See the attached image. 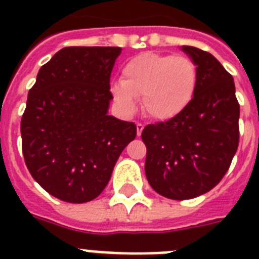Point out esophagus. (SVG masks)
<instances>
[{
    "mask_svg": "<svg viewBox=\"0 0 259 259\" xmlns=\"http://www.w3.org/2000/svg\"><path fill=\"white\" fill-rule=\"evenodd\" d=\"M143 130H144V124H141V123H136L137 136H141V132H143Z\"/></svg>",
    "mask_w": 259,
    "mask_h": 259,
    "instance_id": "34e87169",
    "label": "esophagus"
}]
</instances>
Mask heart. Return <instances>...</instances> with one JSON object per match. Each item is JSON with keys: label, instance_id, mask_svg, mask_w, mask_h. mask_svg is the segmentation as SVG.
Instances as JSON below:
<instances>
[{"label": "heart", "instance_id": "heart-1", "mask_svg": "<svg viewBox=\"0 0 259 259\" xmlns=\"http://www.w3.org/2000/svg\"><path fill=\"white\" fill-rule=\"evenodd\" d=\"M197 83V67L188 57L144 53L125 63L120 81L111 85V95L125 114L134 113L135 97H141L144 113L164 122L191 105Z\"/></svg>", "mask_w": 259, "mask_h": 259}]
</instances>
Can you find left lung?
I'll return each mask as SVG.
<instances>
[{
	"label": "left lung",
	"instance_id": "left-lung-1",
	"mask_svg": "<svg viewBox=\"0 0 259 259\" xmlns=\"http://www.w3.org/2000/svg\"><path fill=\"white\" fill-rule=\"evenodd\" d=\"M180 49L197 67L194 98L180 115L141 134L150 187L179 201L211 191L227 172L239 146L240 116L233 77L221 62L198 48Z\"/></svg>",
	"mask_w": 259,
	"mask_h": 259
}]
</instances>
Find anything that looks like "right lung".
<instances>
[{"mask_svg":"<svg viewBox=\"0 0 259 259\" xmlns=\"http://www.w3.org/2000/svg\"><path fill=\"white\" fill-rule=\"evenodd\" d=\"M122 48H63L38 70L22 116L33 179L54 197L84 203L109 183L136 125L109 115L110 75Z\"/></svg>","mask_w":259,"mask_h":259,"instance_id":"1","label":"right lung"}]
</instances>
